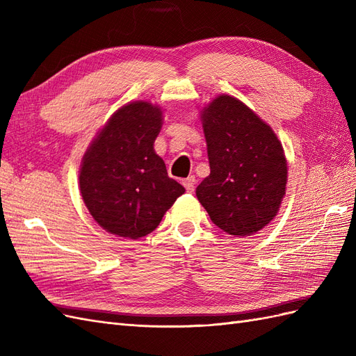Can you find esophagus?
<instances>
[{"instance_id": "34e87169", "label": "esophagus", "mask_w": 356, "mask_h": 356, "mask_svg": "<svg viewBox=\"0 0 356 356\" xmlns=\"http://www.w3.org/2000/svg\"><path fill=\"white\" fill-rule=\"evenodd\" d=\"M182 186L186 187V190H187L188 193H193V191H195V187H196V178H195V177L186 178L184 181H182Z\"/></svg>"}]
</instances>
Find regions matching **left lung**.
Segmentation results:
<instances>
[{
    "instance_id": "8db88e82",
    "label": "left lung",
    "mask_w": 356,
    "mask_h": 356,
    "mask_svg": "<svg viewBox=\"0 0 356 356\" xmlns=\"http://www.w3.org/2000/svg\"><path fill=\"white\" fill-rule=\"evenodd\" d=\"M211 174L196 188L215 225L234 238L260 232L281 208L288 166L282 143L261 117L230 95L200 110Z\"/></svg>"
}]
</instances>
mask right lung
I'll return each mask as SVG.
<instances>
[{
	"label": "right lung",
	"mask_w": 356,
	"mask_h": 356,
	"mask_svg": "<svg viewBox=\"0 0 356 356\" xmlns=\"http://www.w3.org/2000/svg\"><path fill=\"white\" fill-rule=\"evenodd\" d=\"M163 110L149 101L120 106L83 156L79 187L93 220L111 234L139 239L152 233L186 188L168 177L154 141Z\"/></svg>",
	"instance_id": "1"
}]
</instances>
